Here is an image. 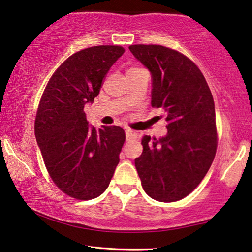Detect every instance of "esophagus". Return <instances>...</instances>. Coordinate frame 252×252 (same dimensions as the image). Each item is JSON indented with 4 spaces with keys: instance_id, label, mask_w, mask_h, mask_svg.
<instances>
[{
    "instance_id": "obj_1",
    "label": "esophagus",
    "mask_w": 252,
    "mask_h": 252,
    "mask_svg": "<svg viewBox=\"0 0 252 252\" xmlns=\"http://www.w3.org/2000/svg\"><path fill=\"white\" fill-rule=\"evenodd\" d=\"M126 137L127 141L134 140V139L138 138V132H135V131H133V130L127 129V130H126Z\"/></svg>"
}]
</instances>
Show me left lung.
<instances>
[{
  "instance_id": "left-lung-1",
  "label": "left lung",
  "mask_w": 252,
  "mask_h": 252,
  "mask_svg": "<svg viewBox=\"0 0 252 252\" xmlns=\"http://www.w3.org/2000/svg\"><path fill=\"white\" fill-rule=\"evenodd\" d=\"M129 49L151 74V105L167 114V134L154 140L143 135L135 168L151 198L176 202L196 189L215 157L212 93L198 67L178 51L157 45Z\"/></svg>"
}]
</instances>
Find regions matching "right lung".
<instances>
[{
  "mask_svg": "<svg viewBox=\"0 0 252 252\" xmlns=\"http://www.w3.org/2000/svg\"><path fill=\"white\" fill-rule=\"evenodd\" d=\"M125 49L91 47L63 62L48 82L35 115L34 134L51 179L63 193L92 199L104 191L126 140L122 127L92 126L84 107Z\"/></svg>",
  "mask_w": 252,
  "mask_h": 252,
  "instance_id": "right-lung-1",
  "label": "right lung"
}]
</instances>
